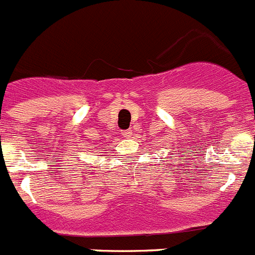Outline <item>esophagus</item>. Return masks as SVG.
<instances>
[{
	"mask_svg": "<svg viewBox=\"0 0 255 255\" xmlns=\"http://www.w3.org/2000/svg\"><path fill=\"white\" fill-rule=\"evenodd\" d=\"M123 135L125 136V138H131L132 136V130H124L123 131Z\"/></svg>",
	"mask_w": 255,
	"mask_h": 255,
	"instance_id": "34e87169",
	"label": "esophagus"
}]
</instances>
